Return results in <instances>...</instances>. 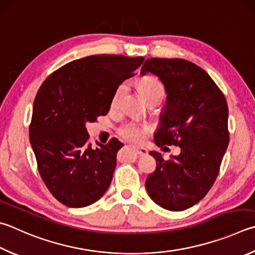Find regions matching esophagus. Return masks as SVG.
Masks as SVG:
<instances>
[{
    "mask_svg": "<svg viewBox=\"0 0 255 255\" xmlns=\"http://www.w3.org/2000/svg\"><path fill=\"white\" fill-rule=\"evenodd\" d=\"M133 150H135L136 154L139 155V156H145V155H147V152H148L146 148L138 147V146H133Z\"/></svg>",
    "mask_w": 255,
    "mask_h": 255,
    "instance_id": "34e87169",
    "label": "esophagus"
}]
</instances>
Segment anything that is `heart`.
<instances>
[{"label": "heart", "mask_w": 255, "mask_h": 255, "mask_svg": "<svg viewBox=\"0 0 255 255\" xmlns=\"http://www.w3.org/2000/svg\"><path fill=\"white\" fill-rule=\"evenodd\" d=\"M138 88H139V91L141 92L143 98L147 101L155 96L164 95L163 86H161L160 81L154 76H146L141 78V79L138 81ZM124 90L125 85H120L117 89H116L112 100L113 106H116L118 104ZM148 130H149V128H148L146 125H140L136 122H128L126 124H124L123 126L119 128V133L120 136H123L125 139H127L129 141H140Z\"/></svg>", "instance_id": "b5f03b06"}]
</instances>
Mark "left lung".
Listing matches in <instances>:
<instances>
[{
  "mask_svg": "<svg viewBox=\"0 0 255 255\" xmlns=\"http://www.w3.org/2000/svg\"><path fill=\"white\" fill-rule=\"evenodd\" d=\"M163 82L166 104L154 135L157 146L180 147L165 160L157 151L155 172L146 179L148 195L169 211H184L204 197L219 175L229 146V108L224 95L206 71L184 59H147L140 75Z\"/></svg>",
  "mask_w": 255,
  "mask_h": 255,
  "instance_id": "1",
  "label": "left lung"
}]
</instances>
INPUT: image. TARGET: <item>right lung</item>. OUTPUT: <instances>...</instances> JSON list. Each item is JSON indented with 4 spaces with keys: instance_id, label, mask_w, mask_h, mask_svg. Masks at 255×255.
Wrapping results in <instances>:
<instances>
[{
    "instance_id": "1",
    "label": "right lung",
    "mask_w": 255,
    "mask_h": 255,
    "mask_svg": "<svg viewBox=\"0 0 255 255\" xmlns=\"http://www.w3.org/2000/svg\"><path fill=\"white\" fill-rule=\"evenodd\" d=\"M142 57L97 54L54 71L40 87L33 104L30 142L45 186L69 207L94 204L107 191L124 145L88 141L86 124L108 114L114 94L133 76Z\"/></svg>"
}]
</instances>
